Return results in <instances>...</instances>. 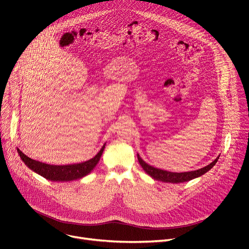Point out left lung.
Segmentation results:
<instances>
[{"instance_id": "obj_1", "label": "left lung", "mask_w": 249, "mask_h": 249, "mask_svg": "<svg viewBox=\"0 0 249 249\" xmlns=\"http://www.w3.org/2000/svg\"><path fill=\"white\" fill-rule=\"evenodd\" d=\"M137 156H138V160H139L140 165L142 166L143 169H144V172L147 175H149L152 178H154L156 180H160L163 182H172V184H178V182L189 181L193 178L203 176L208 171H210V169L215 165V163L217 162V160L219 159V158H217L212 163H210L209 165H207L201 169H198V171L189 172V173H171V172L162 171V169L155 168L143 161L138 154H137Z\"/></svg>"}]
</instances>
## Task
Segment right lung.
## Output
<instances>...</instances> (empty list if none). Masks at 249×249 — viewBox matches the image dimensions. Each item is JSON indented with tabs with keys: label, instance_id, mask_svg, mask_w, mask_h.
Segmentation results:
<instances>
[{
	"label": "right lung",
	"instance_id": "1",
	"mask_svg": "<svg viewBox=\"0 0 249 249\" xmlns=\"http://www.w3.org/2000/svg\"><path fill=\"white\" fill-rule=\"evenodd\" d=\"M105 148V144L100 150V152L86 162H82L78 164H71V165H50L40 161H36L31 160L28 156H26L22 151L19 149V155L23 162L27 165L30 169L38 175L42 176L46 179L52 181H71L73 179H78L89 175L98 164L103 150Z\"/></svg>",
	"mask_w": 249,
	"mask_h": 249
}]
</instances>
